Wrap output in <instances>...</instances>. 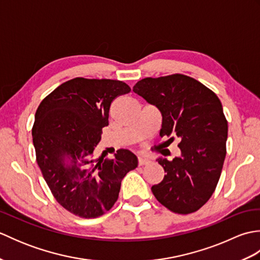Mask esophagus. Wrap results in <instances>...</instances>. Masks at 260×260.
Returning <instances> with one entry per match:
<instances>
[{"label": "esophagus", "instance_id": "1", "mask_svg": "<svg viewBox=\"0 0 260 260\" xmlns=\"http://www.w3.org/2000/svg\"><path fill=\"white\" fill-rule=\"evenodd\" d=\"M151 163V159L144 157V156H139V165H147Z\"/></svg>", "mask_w": 260, "mask_h": 260}]
</instances>
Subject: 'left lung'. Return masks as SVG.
<instances>
[{
  "instance_id": "left-lung-1",
  "label": "left lung",
  "mask_w": 260,
  "mask_h": 260,
  "mask_svg": "<svg viewBox=\"0 0 260 260\" xmlns=\"http://www.w3.org/2000/svg\"><path fill=\"white\" fill-rule=\"evenodd\" d=\"M133 91L159 109V135L180 139V157L156 159L167 174L152 186L154 197L174 213L198 211L213 194L227 153L221 102L200 81L181 74L148 77L137 81Z\"/></svg>"
}]
</instances>
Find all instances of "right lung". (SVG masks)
Returning a JSON list of instances; mask_svg holds the SVG:
<instances>
[{"label":"right lung","instance_id":"obj_1","mask_svg":"<svg viewBox=\"0 0 260 260\" xmlns=\"http://www.w3.org/2000/svg\"><path fill=\"white\" fill-rule=\"evenodd\" d=\"M131 91L119 80L74 78L39 105L33 145L43 178L60 206L80 218H98L118 199L137 157L120 148L113 158L95 155L113 101Z\"/></svg>","mask_w":260,"mask_h":260}]
</instances>
